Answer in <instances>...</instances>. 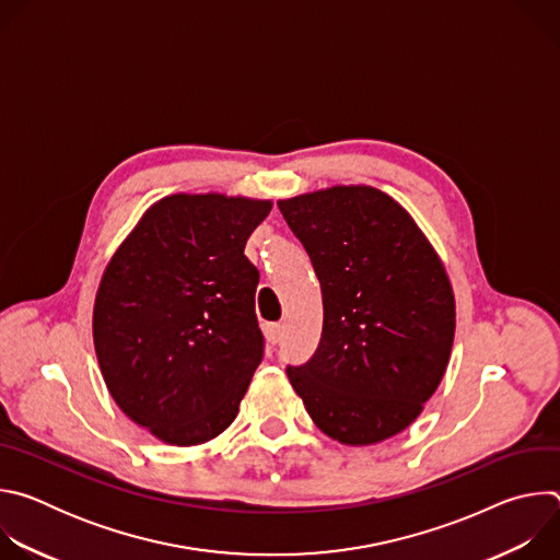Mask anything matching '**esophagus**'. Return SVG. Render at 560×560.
Wrapping results in <instances>:
<instances>
[{
    "label": "esophagus",
    "mask_w": 560,
    "mask_h": 560,
    "mask_svg": "<svg viewBox=\"0 0 560 560\" xmlns=\"http://www.w3.org/2000/svg\"><path fill=\"white\" fill-rule=\"evenodd\" d=\"M264 332H266V339H268L270 343H279L281 337H283V326H281V324H266Z\"/></svg>",
    "instance_id": "esophagus-1"
}]
</instances>
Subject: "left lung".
Segmentation results:
<instances>
[{
    "mask_svg": "<svg viewBox=\"0 0 560 560\" xmlns=\"http://www.w3.org/2000/svg\"><path fill=\"white\" fill-rule=\"evenodd\" d=\"M322 283L324 330L288 378L316 428L346 445L406 430L439 387L454 294L415 219L368 186L277 203Z\"/></svg>",
    "mask_w": 560,
    "mask_h": 560,
    "instance_id": "left-lung-1",
    "label": "left lung"
}]
</instances>
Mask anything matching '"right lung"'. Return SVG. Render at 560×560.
<instances>
[{
	"instance_id": "add662e5",
	"label": "right lung",
	"mask_w": 560,
	"mask_h": 560,
	"mask_svg": "<svg viewBox=\"0 0 560 560\" xmlns=\"http://www.w3.org/2000/svg\"><path fill=\"white\" fill-rule=\"evenodd\" d=\"M270 201L173 195L110 259L93 339L115 404L171 445L219 436L264 359L259 270L244 255Z\"/></svg>"
}]
</instances>
